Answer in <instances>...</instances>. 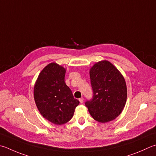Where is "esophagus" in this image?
<instances>
[{"mask_svg": "<svg viewBox=\"0 0 156 156\" xmlns=\"http://www.w3.org/2000/svg\"><path fill=\"white\" fill-rule=\"evenodd\" d=\"M79 101H80V104H83V101H84V99L83 98H81L79 99Z\"/></svg>", "mask_w": 156, "mask_h": 156, "instance_id": "esophagus-1", "label": "esophagus"}]
</instances>
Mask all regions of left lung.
Wrapping results in <instances>:
<instances>
[{"label":"left lung","instance_id":"1","mask_svg":"<svg viewBox=\"0 0 156 156\" xmlns=\"http://www.w3.org/2000/svg\"><path fill=\"white\" fill-rule=\"evenodd\" d=\"M93 91L85 103L91 117L100 123L115 119L125 107L127 86L123 75L108 61H99L89 71Z\"/></svg>","mask_w":156,"mask_h":156}]
</instances>
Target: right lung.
Masks as SVG:
<instances>
[{"mask_svg":"<svg viewBox=\"0 0 156 156\" xmlns=\"http://www.w3.org/2000/svg\"><path fill=\"white\" fill-rule=\"evenodd\" d=\"M66 72L63 66L51 63L41 70L34 86V99L39 112L56 125L68 122L80 103L65 83Z\"/></svg>","mask_w":156,"mask_h":156,"instance_id":"obj_1","label":"right lung"}]
</instances>
